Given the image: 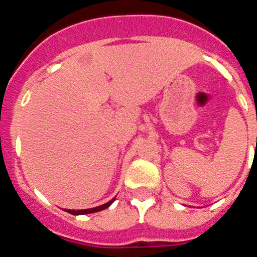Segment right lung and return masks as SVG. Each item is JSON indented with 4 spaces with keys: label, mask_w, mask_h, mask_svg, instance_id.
<instances>
[{
    "label": "right lung",
    "mask_w": 257,
    "mask_h": 257,
    "mask_svg": "<svg viewBox=\"0 0 257 257\" xmlns=\"http://www.w3.org/2000/svg\"><path fill=\"white\" fill-rule=\"evenodd\" d=\"M114 199H115V197H114V198L110 199L109 202H106V203H104V205L97 206V207H94V208H86V210H65V211H67V212H69V213H72V215H86V213L99 212V211L108 208L109 206L112 205L113 202H114Z\"/></svg>",
    "instance_id": "add662e5"
}]
</instances>
